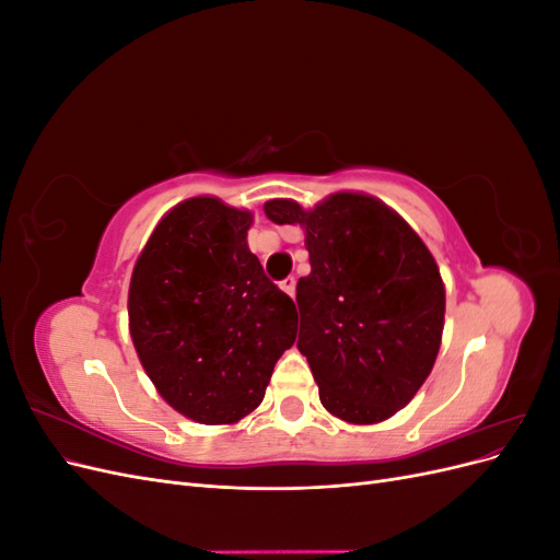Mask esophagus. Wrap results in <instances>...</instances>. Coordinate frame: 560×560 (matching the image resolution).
I'll use <instances>...</instances> for the list:
<instances>
[{
    "label": "esophagus",
    "instance_id": "1",
    "mask_svg": "<svg viewBox=\"0 0 560 560\" xmlns=\"http://www.w3.org/2000/svg\"><path fill=\"white\" fill-rule=\"evenodd\" d=\"M280 287H282V292L294 296V292H296V278H284V280L280 282Z\"/></svg>",
    "mask_w": 560,
    "mask_h": 560
}]
</instances>
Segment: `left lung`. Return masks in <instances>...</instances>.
Here are the masks:
<instances>
[{"label":"left lung","mask_w":560,"mask_h":560,"mask_svg":"<svg viewBox=\"0 0 560 560\" xmlns=\"http://www.w3.org/2000/svg\"><path fill=\"white\" fill-rule=\"evenodd\" d=\"M264 212L306 226L311 273L296 284V346L319 401L358 425L404 409L430 376L444 329V282L425 243L362 194H336L311 212L268 200Z\"/></svg>","instance_id":"8db88e82"}]
</instances>
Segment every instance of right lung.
I'll list each match as a JSON object with an SVG mask.
<instances>
[{
	"instance_id": "obj_1",
	"label": "right lung",
	"mask_w": 560,
	"mask_h": 560,
	"mask_svg": "<svg viewBox=\"0 0 560 560\" xmlns=\"http://www.w3.org/2000/svg\"><path fill=\"white\" fill-rule=\"evenodd\" d=\"M252 214L217 198L167 212L132 270L135 350L163 399L202 425L257 409L296 338V306L247 247Z\"/></svg>"
}]
</instances>
